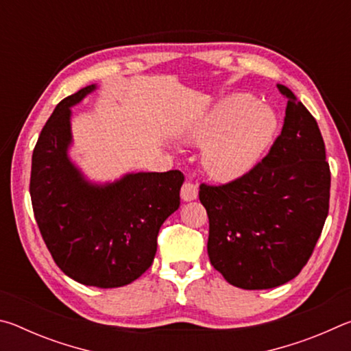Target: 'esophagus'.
<instances>
[{
    "label": "esophagus",
    "mask_w": 351,
    "mask_h": 351,
    "mask_svg": "<svg viewBox=\"0 0 351 351\" xmlns=\"http://www.w3.org/2000/svg\"><path fill=\"white\" fill-rule=\"evenodd\" d=\"M181 198L184 201H193L198 198V186L193 182H184L181 187Z\"/></svg>",
    "instance_id": "esophagus-1"
}]
</instances>
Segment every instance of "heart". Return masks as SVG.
Returning <instances> with one entry per match:
<instances>
[{"instance_id":"1","label":"heart","mask_w":351,"mask_h":351,"mask_svg":"<svg viewBox=\"0 0 351 351\" xmlns=\"http://www.w3.org/2000/svg\"><path fill=\"white\" fill-rule=\"evenodd\" d=\"M278 130L269 105L247 94L219 99L187 130V138L203 148V165L218 181L239 180L251 171L268 150Z\"/></svg>"}]
</instances>
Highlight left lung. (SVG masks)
Instances as JSON below:
<instances>
[{"label": "left lung", "mask_w": 351, "mask_h": 351, "mask_svg": "<svg viewBox=\"0 0 351 351\" xmlns=\"http://www.w3.org/2000/svg\"><path fill=\"white\" fill-rule=\"evenodd\" d=\"M277 88L287 99V116L268 156L240 180L199 186L209 217L210 263L243 289L293 280L328 215L331 176L316 119L289 88Z\"/></svg>", "instance_id": "obj_1"}]
</instances>
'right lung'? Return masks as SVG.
<instances>
[{"label":"right lung","instance_id":"right-lung-1","mask_svg":"<svg viewBox=\"0 0 351 351\" xmlns=\"http://www.w3.org/2000/svg\"><path fill=\"white\" fill-rule=\"evenodd\" d=\"M97 85L63 99L32 154L31 199L41 237L64 274L86 287L119 288L150 268L162 223L180 207V170L130 171L91 181L69 156L73 106Z\"/></svg>","mask_w":351,"mask_h":351}]
</instances>
